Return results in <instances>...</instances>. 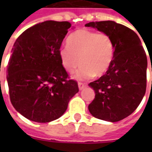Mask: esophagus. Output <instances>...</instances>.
Wrapping results in <instances>:
<instances>
[{
	"label": "esophagus",
	"mask_w": 152,
	"mask_h": 152,
	"mask_svg": "<svg viewBox=\"0 0 152 152\" xmlns=\"http://www.w3.org/2000/svg\"><path fill=\"white\" fill-rule=\"evenodd\" d=\"M86 86V85L85 83H81V82H79L78 83V87H79V89L80 90H82Z\"/></svg>",
	"instance_id": "34e87169"
}]
</instances>
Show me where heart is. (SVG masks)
Wrapping results in <instances>:
<instances>
[{"instance_id":"obj_1","label":"heart","mask_w":152,"mask_h":152,"mask_svg":"<svg viewBox=\"0 0 152 152\" xmlns=\"http://www.w3.org/2000/svg\"><path fill=\"white\" fill-rule=\"evenodd\" d=\"M66 45L58 50L60 60L68 72H74L80 63L82 64L75 76L77 79L102 76L113 63L115 43L104 32L80 29L67 37Z\"/></svg>"}]
</instances>
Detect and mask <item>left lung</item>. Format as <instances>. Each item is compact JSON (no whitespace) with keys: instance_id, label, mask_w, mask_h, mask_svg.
<instances>
[{"instance_id":"1","label":"left lung","mask_w":152,"mask_h":152,"mask_svg":"<svg viewBox=\"0 0 152 152\" xmlns=\"http://www.w3.org/2000/svg\"><path fill=\"white\" fill-rule=\"evenodd\" d=\"M86 27L108 34L115 43L113 63L105 75L89 83L95 98L88 107L93 116L116 122L129 116L143 99L147 58L135 32L114 21L91 22ZM152 71V70H151Z\"/></svg>"}]
</instances>
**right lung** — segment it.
<instances>
[{
	"instance_id": "add662e5",
	"label": "right lung",
	"mask_w": 152,
	"mask_h": 152,
	"mask_svg": "<svg viewBox=\"0 0 152 152\" xmlns=\"http://www.w3.org/2000/svg\"><path fill=\"white\" fill-rule=\"evenodd\" d=\"M71 28L68 22L39 23L14 44L6 71L10 98L15 110L30 121L58 119L79 91L77 82L67 80L58 54Z\"/></svg>"
}]
</instances>
